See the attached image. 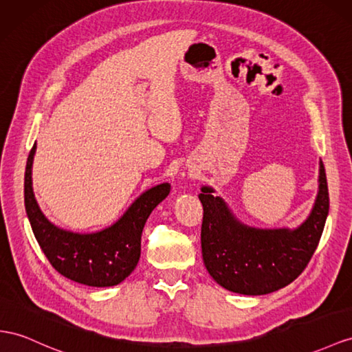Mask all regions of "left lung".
Wrapping results in <instances>:
<instances>
[{
    "mask_svg": "<svg viewBox=\"0 0 352 352\" xmlns=\"http://www.w3.org/2000/svg\"><path fill=\"white\" fill-rule=\"evenodd\" d=\"M202 257L210 275L229 292L260 296L279 290L308 266L329 214L326 169L320 160L318 195L314 208L296 229H257L241 223L220 196L204 186Z\"/></svg>",
    "mask_w": 352,
    "mask_h": 352,
    "instance_id": "obj_1",
    "label": "left lung"
}]
</instances>
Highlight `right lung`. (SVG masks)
I'll list each match as a JSON object with an SVG mask.
<instances>
[{"label": "right lung", "instance_id": "1", "mask_svg": "<svg viewBox=\"0 0 352 352\" xmlns=\"http://www.w3.org/2000/svg\"><path fill=\"white\" fill-rule=\"evenodd\" d=\"M37 144L30 151L25 169V208L32 232L60 275L89 287L120 284L137 266L141 256L144 224L156 206L169 195L162 183L140 195L122 217L99 232L76 233L55 226L40 210L32 190V162Z\"/></svg>", "mask_w": 352, "mask_h": 352}]
</instances>
